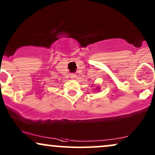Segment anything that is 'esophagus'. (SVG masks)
Returning a JSON list of instances; mask_svg holds the SVG:
<instances>
[{"label":"esophagus","mask_w":155,"mask_h":155,"mask_svg":"<svg viewBox=\"0 0 155 155\" xmlns=\"http://www.w3.org/2000/svg\"><path fill=\"white\" fill-rule=\"evenodd\" d=\"M70 76H71V79H74V78L76 76V74H71Z\"/></svg>","instance_id":"esophagus-1"}]
</instances>
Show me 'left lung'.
Masks as SVG:
<instances>
[{
	"instance_id": "obj_1",
	"label": "left lung",
	"mask_w": 155,
	"mask_h": 155,
	"mask_svg": "<svg viewBox=\"0 0 155 155\" xmlns=\"http://www.w3.org/2000/svg\"><path fill=\"white\" fill-rule=\"evenodd\" d=\"M98 89H99V87H97V90H98Z\"/></svg>"
}]
</instances>
